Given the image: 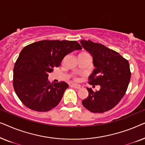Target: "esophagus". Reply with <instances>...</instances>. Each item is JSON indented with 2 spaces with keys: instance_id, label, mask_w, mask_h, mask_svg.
Here are the masks:
<instances>
[{
  "instance_id": "34e87169",
  "label": "esophagus",
  "mask_w": 145,
  "mask_h": 145,
  "mask_svg": "<svg viewBox=\"0 0 145 145\" xmlns=\"http://www.w3.org/2000/svg\"><path fill=\"white\" fill-rule=\"evenodd\" d=\"M72 86L74 87V88H76V89H80L81 88V86H80V85L76 84H72Z\"/></svg>"
}]
</instances>
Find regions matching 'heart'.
<instances>
[{
  "label": "heart",
  "instance_id": "1",
  "mask_svg": "<svg viewBox=\"0 0 145 145\" xmlns=\"http://www.w3.org/2000/svg\"><path fill=\"white\" fill-rule=\"evenodd\" d=\"M83 54H88V53H85V52H83V53H80V54H79L78 55H83ZM74 80H78V78H77V77H74Z\"/></svg>",
  "mask_w": 145,
  "mask_h": 145
}]
</instances>
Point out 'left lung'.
Instances as JSON below:
<instances>
[{"mask_svg": "<svg viewBox=\"0 0 145 145\" xmlns=\"http://www.w3.org/2000/svg\"><path fill=\"white\" fill-rule=\"evenodd\" d=\"M84 49L92 56L95 69L88 83L100 85L94 92L87 88L88 96L82 101L83 106L93 113H104L114 108L125 94L131 78L128 61L118 52L100 43L81 40Z\"/></svg>", "mask_w": 145, "mask_h": 145, "instance_id": "left-lung-1", "label": "left lung"}]
</instances>
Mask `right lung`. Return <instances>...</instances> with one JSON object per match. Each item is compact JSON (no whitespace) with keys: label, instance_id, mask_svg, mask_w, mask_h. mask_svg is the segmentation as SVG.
Returning <instances> with one entry per match:
<instances>
[{"label":"right lung","instance_id":"right-lung-1","mask_svg":"<svg viewBox=\"0 0 145 145\" xmlns=\"http://www.w3.org/2000/svg\"><path fill=\"white\" fill-rule=\"evenodd\" d=\"M81 49L77 41L68 40H42L24 47L13 71L14 89L21 102L36 112L57 106L69 85L51 83L48 74L60 66L67 54Z\"/></svg>","mask_w":145,"mask_h":145}]
</instances>
